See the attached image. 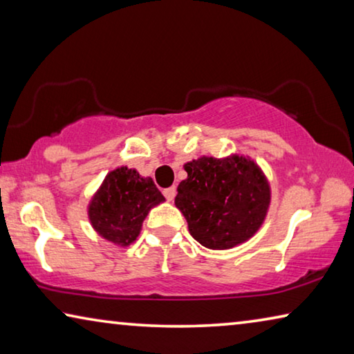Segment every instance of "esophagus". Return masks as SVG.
Listing matches in <instances>:
<instances>
[{"label":"esophagus","mask_w":354,"mask_h":354,"mask_svg":"<svg viewBox=\"0 0 354 354\" xmlns=\"http://www.w3.org/2000/svg\"><path fill=\"white\" fill-rule=\"evenodd\" d=\"M164 195H165V198L169 200V201H171L173 198H175V195H176V187H175V185H173V187L165 189L164 190Z\"/></svg>","instance_id":"1"}]
</instances>
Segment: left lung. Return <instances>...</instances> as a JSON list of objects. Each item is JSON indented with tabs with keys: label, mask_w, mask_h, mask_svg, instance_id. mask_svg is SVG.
Here are the masks:
<instances>
[{
	"label": "left lung",
	"mask_w": 354,
	"mask_h": 354,
	"mask_svg": "<svg viewBox=\"0 0 354 354\" xmlns=\"http://www.w3.org/2000/svg\"><path fill=\"white\" fill-rule=\"evenodd\" d=\"M175 205L190 236L209 250H230L250 241L267 217L272 189L248 156H201L184 164Z\"/></svg>",
	"instance_id": "left-lung-1"
}]
</instances>
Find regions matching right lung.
I'll return each instance as SVG.
<instances>
[{"mask_svg": "<svg viewBox=\"0 0 354 354\" xmlns=\"http://www.w3.org/2000/svg\"><path fill=\"white\" fill-rule=\"evenodd\" d=\"M164 201L151 178L123 165L107 173L88 203L87 214L98 236L118 247H129L139 237L148 212Z\"/></svg>", "mask_w": 354, "mask_h": 354, "instance_id": "1", "label": "right lung"}]
</instances>
